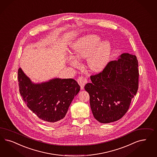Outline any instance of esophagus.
Returning <instances> with one entry per match:
<instances>
[{
	"mask_svg": "<svg viewBox=\"0 0 157 157\" xmlns=\"http://www.w3.org/2000/svg\"><path fill=\"white\" fill-rule=\"evenodd\" d=\"M77 82H78V84L80 85V86L81 87V90H84V86L87 83L88 80H87L86 78H85L84 77H80L77 79Z\"/></svg>",
	"mask_w": 157,
	"mask_h": 157,
	"instance_id": "1",
	"label": "esophagus"
}]
</instances>
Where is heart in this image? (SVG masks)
<instances>
[{
    "label": "heart",
    "mask_w": 157,
    "mask_h": 157,
    "mask_svg": "<svg viewBox=\"0 0 157 157\" xmlns=\"http://www.w3.org/2000/svg\"><path fill=\"white\" fill-rule=\"evenodd\" d=\"M72 49L75 58L69 59L71 66L76 67L78 65L77 60L88 57L87 62L90 69L94 72H100L109 63L112 47L109 41L101 42L100 36L89 35L78 41Z\"/></svg>",
    "instance_id": "obj_1"
}]
</instances>
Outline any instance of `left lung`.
Wrapping results in <instances>:
<instances>
[{
	"label": "left lung",
	"instance_id": "1",
	"mask_svg": "<svg viewBox=\"0 0 157 157\" xmlns=\"http://www.w3.org/2000/svg\"><path fill=\"white\" fill-rule=\"evenodd\" d=\"M99 74L91 76L85 86L91 110L97 121H116L129 109L138 90V61L135 55L123 53Z\"/></svg>",
	"mask_w": 157,
	"mask_h": 157
}]
</instances>
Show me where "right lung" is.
<instances>
[{
    "mask_svg": "<svg viewBox=\"0 0 157 157\" xmlns=\"http://www.w3.org/2000/svg\"><path fill=\"white\" fill-rule=\"evenodd\" d=\"M18 80L21 96L26 106L41 120L54 123L63 119L80 86L72 78H54L34 83L20 67Z\"/></svg>",
    "mask_w": 157,
    "mask_h": 157,
    "instance_id": "1",
    "label": "right lung"
}]
</instances>
